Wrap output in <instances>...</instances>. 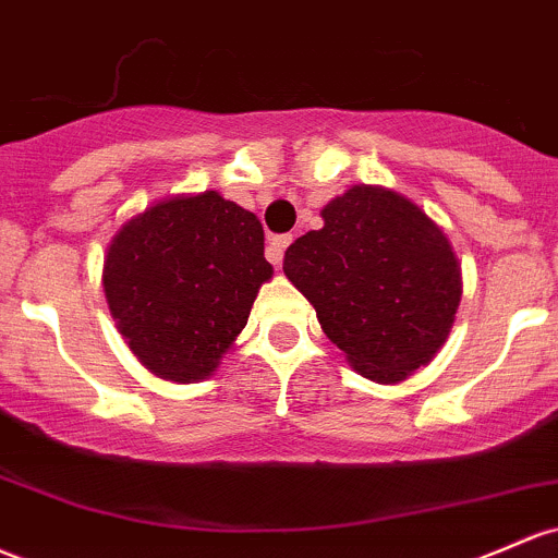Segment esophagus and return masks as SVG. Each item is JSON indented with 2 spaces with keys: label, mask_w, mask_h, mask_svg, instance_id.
I'll list each match as a JSON object with an SVG mask.
<instances>
[{
  "label": "esophagus",
  "mask_w": 558,
  "mask_h": 558,
  "mask_svg": "<svg viewBox=\"0 0 558 558\" xmlns=\"http://www.w3.org/2000/svg\"><path fill=\"white\" fill-rule=\"evenodd\" d=\"M291 241H293L291 235H272V238H269L267 259L272 262V265H283V254H286V248L291 246Z\"/></svg>",
  "instance_id": "34e87169"
}]
</instances>
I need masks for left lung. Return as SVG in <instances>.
I'll return each instance as SVG.
<instances>
[{
  "label": "left lung",
  "mask_w": 558,
  "mask_h": 558,
  "mask_svg": "<svg viewBox=\"0 0 558 558\" xmlns=\"http://www.w3.org/2000/svg\"><path fill=\"white\" fill-rule=\"evenodd\" d=\"M320 217V230L286 251V278L360 376L405 381L437 357L461 304V262L448 235L381 185H352Z\"/></svg>",
  "instance_id": "1"
}]
</instances>
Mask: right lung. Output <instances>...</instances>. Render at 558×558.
<instances>
[{"instance_id": "add662e5", "label": "right lung", "mask_w": 558, "mask_h": 558, "mask_svg": "<svg viewBox=\"0 0 558 558\" xmlns=\"http://www.w3.org/2000/svg\"><path fill=\"white\" fill-rule=\"evenodd\" d=\"M269 278L262 222L217 190L134 214L102 262V291L126 347L174 384L214 376Z\"/></svg>"}]
</instances>
